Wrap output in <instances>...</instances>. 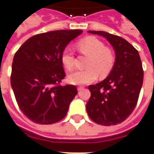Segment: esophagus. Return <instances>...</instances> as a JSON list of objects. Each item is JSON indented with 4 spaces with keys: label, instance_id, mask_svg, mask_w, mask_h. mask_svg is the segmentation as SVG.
<instances>
[{
    "label": "esophagus",
    "instance_id": "esophagus-1",
    "mask_svg": "<svg viewBox=\"0 0 154 154\" xmlns=\"http://www.w3.org/2000/svg\"><path fill=\"white\" fill-rule=\"evenodd\" d=\"M83 89H84V86H78V87H77V91H82Z\"/></svg>",
    "mask_w": 154,
    "mask_h": 154
}]
</instances>
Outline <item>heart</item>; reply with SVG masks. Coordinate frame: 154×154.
Wrapping results in <instances>:
<instances>
[{
	"label": "heart",
	"mask_w": 154,
	"mask_h": 154,
	"mask_svg": "<svg viewBox=\"0 0 154 154\" xmlns=\"http://www.w3.org/2000/svg\"><path fill=\"white\" fill-rule=\"evenodd\" d=\"M77 48L83 54L89 57L86 63L87 68L69 74L68 82L73 85H86L94 82L99 75L100 77L109 75L114 65L115 58L112 51L105 47L103 42L95 37L89 36L78 42ZM61 60L67 70L73 69L75 58L70 47L63 50Z\"/></svg>",
	"instance_id": "heart-1"
}]
</instances>
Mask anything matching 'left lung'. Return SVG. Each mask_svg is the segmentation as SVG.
Here are the masks:
<instances>
[{
  "mask_svg": "<svg viewBox=\"0 0 154 154\" xmlns=\"http://www.w3.org/2000/svg\"><path fill=\"white\" fill-rule=\"evenodd\" d=\"M104 37L115 51L113 68L104 80L89 86L86 111L92 121L103 126L122 122L136 106L144 80L140 57L135 47L120 36L103 31H88Z\"/></svg>",
  "mask_w": 154,
  "mask_h": 154,
  "instance_id": "8db88e82",
  "label": "left lung"
}]
</instances>
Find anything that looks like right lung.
Returning a JSON list of instances; mask_svg holds the SVG:
<instances>
[{
  "mask_svg": "<svg viewBox=\"0 0 154 154\" xmlns=\"http://www.w3.org/2000/svg\"><path fill=\"white\" fill-rule=\"evenodd\" d=\"M82 33V30H58L37 34L14 54L11 87L19 109L35 123H54L67 114L77 91L73 85H60L65 77L61 55Z\"/></svg>",
  "mask_w": 154,
  "mask_h": 154,
  "instance_id": "1",
  "label": "right lung"
}]
</instances>
